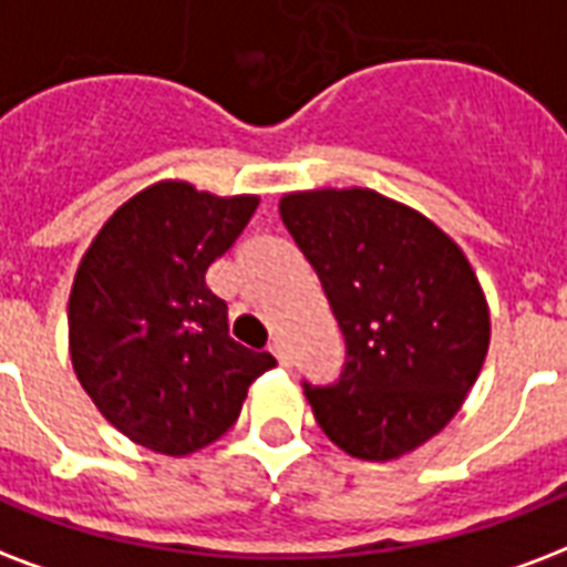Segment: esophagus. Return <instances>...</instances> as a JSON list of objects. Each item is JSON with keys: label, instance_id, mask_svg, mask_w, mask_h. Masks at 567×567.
<instances>
[{"label": "esophagus", "instance_id": "obj_1", "mask_svg": "<svg viewBox=\"0 0 567 567\" xmlns=\"http://www.w3.org/2000/svg\"><path fill=\"white\" fill-rule=\"evenodd\" d=\"M270 353H274L276 360H279V365H285V369L291 365V357H288V351H285L282 341H274V344H270Z\"/></svg>", "mask_w": 567, "mask_h": 567}]
</instances>
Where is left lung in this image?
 I'll list each match as a JSON object with an SVG mask.
<instances>
[{
    "instance_id": "left-lung-1",
    "label": "left lung",
    "mask_w": 567,
    "mask_h": 567,
    "mask_svg": "<svg viewBox=\"0 0 567 567\" xmlns=\"http://www.w3.org/2000/svg\"><path fill=\"white\" fill-rule=\"evenodd\" d=\"M279 214L344 332L339 383L309 386L323 434L395 461L440 434L478 380L491 312L464 249L425 214L369 187L297 189Z\"/></svg>"
}]
</instances>
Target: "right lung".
I'll return each instance as SVG.
<instances>
[{"label":"right lung","instance_id":"right-lung-1","mask_svg":"<svg viewBox=\"0 0 567 567\" xmlns=\"http://www.w3.org/2000/svg\"><path fill=\"white\" fill-rule=\"evenodd\" d=\"M258 196H214L157 181L127 198L82 255L68 300L76 380L127 440L193 455L235 425L255 378L274 369L228 336L205 282Z\"/></svg>","mask_w":567,"mask_h":567}]
</instances>
